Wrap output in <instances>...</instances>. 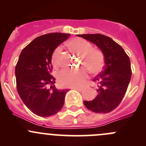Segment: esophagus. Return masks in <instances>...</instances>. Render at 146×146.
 I'll use <instances>...</instances> for the list:
<instances>
[{
    "label": "esophagus",
    "mask_w": 146,
    "mask_h": 146,
    "mask_svg": "<svg viewBox=\"0 0 146 146\" xmlns=\"http://www.w3.org/2000/svg\"><path fill=\"white\" fill-rule=\"evenodd\" d=\"M71 89L76 90L79 91V92H81V91H82V88H72Z\"/></svg>",
    "instance_id": "34e87169"
}]
</instances>
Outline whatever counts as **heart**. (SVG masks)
Returning a JSON list of instances; mask_svg holds the SVG:
<instances>
[{
	"label": "heart",
	"mask_w": 146,
	"mask_h": 146,
	"mask_svg": "<svg viewBox=\"0 0 146 146\" xmlns=\"http://www.w3.org/2000/svg\"><path fill=\"white\" fill-rule=\"evenodd\" d=\"M72 52L80 56V66L77 70L64 69L58 74V80L63 87H80L88 78V70L94 75L100 73L104 66V55L99 48H92V44L82 39H74L68 43ZM61 47L54 50L51 62L54 68L59 66Z\"/></svg>",
	"instance_id": "obj_1"
}]
</instances>
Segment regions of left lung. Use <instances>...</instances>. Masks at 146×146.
<instances>
[{
  "instance_id": "left-lung-1",
  "label": "left lung",
  "mask_w": 146,
  "mask_h": 146,
  "mask_svg": "<svg viewBox=\"0 0 146 146\" xmlns=\"http://www.w3.org/2000/svg\"><path fill=\"white\" fill-rule=\"evenodd\" d=\"M77 36L96 44L104 55L103 71L92 80L96 84V98L93 100L84 101V104L93 112H110L119 105L127 90L132 73L129 57L120 45L105 35Z\"/></svg>"
}]
</instances>
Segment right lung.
I'll return each instance as SVG.
<instances>
[{"label": "right lung", "mask_w": 146, "mask_h": 146, "mask_svg": "<svg viewBox=\"0 0 146 146\" xmlns=\"http://www.w3.org/2000/svg\"><path fill=\"white\" fill-rule=\"evenodd\" d=\"M70 34L48 33L25 47L15 66L17 90L26 107L36 115L48 117L61 111L68 90H58L51 75L54 50Z\"/></svg>", "instance_id": "right-lung-1"}]
</instances>
